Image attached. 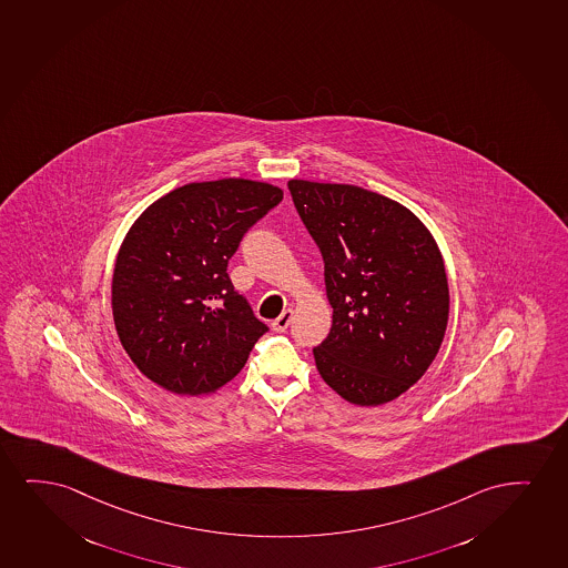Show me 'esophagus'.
I'll use <instances>...</instances> for the list:
<instances>
[{
    "label": "esophagus",
    "mask_w": 568,
    "mask_h": 568,
    "mask_svg": "<svg viewBox=\"0 0 568 568\" xmlns=\"http://www.w3.org/2000/svg\"><path fill=\"white\" fill-rule=\"evenodd\" d=\"M293 316H295V312H293V310H283V314H281V316L277 317V320H273V332H287L288 325H291V322H293Z\"/></svg>",
    "instance_id": "esophagus-1"
}]
</instances>
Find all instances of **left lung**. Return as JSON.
<instances>
[{"label":"left lung","mask_w":568,"mask_h":568,"mask_svg":"<svg viewBox=\"0 0 568 568\" xmlns=\"http://www.w3.org/2000/svg\"><path fill=\"white\" fill-rule=\"evenodd\" d=\"M324 258L332 332L314 346L317 372L361 406L416 384L442 346L449 287L434 236L395 200L354 184L288 181Z\"/></svg>","instance_id":"obj_1"}]
</instances>
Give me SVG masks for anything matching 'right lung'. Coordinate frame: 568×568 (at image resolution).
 I'll return each instance as SVG.
<instances>
[{
  "label": "right lung",
  "instance_id": "right-lung-1",
  "mask_svg": "<svg viewBox=\"0 0 568 568\" xmlns=\"http://www.w3.org/2000/svg\"><path fill=\"white\" fill-rule=\"evenodd\" d=\"M283 200L272 184L222 179L179 186L134 222L115 262L111 308L142 374L178 395L220 389L267 325L229 280L246 231Z\"/></svg>",
  "mask_w": 568,
  "mask_h": 568
}]
</instances>
